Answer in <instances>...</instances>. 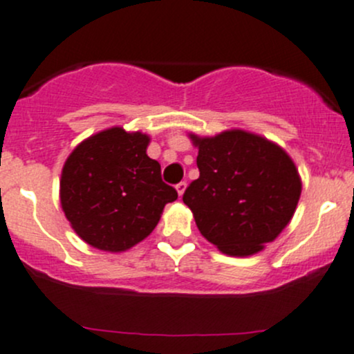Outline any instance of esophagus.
<instances>
[{"label": "esophagus", "instance_id": "1", "mask_svg": "<svg viewBox=\"0 0 354 354\" xmlns=\"http://www.w3.org/2000/svg\"><path fill=\"white\" fill-rule=\"evenodd\" d=\"M185 189H187V183H185V181H181V183L176 185V192H178V195H180V196H183Z\"/></svg>", "mask_w": 354, "mask_h": 354}]
</instances>
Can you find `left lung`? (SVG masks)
<instances>
[{
  "label": "left lung",
  "mask_w": 354,
  "mask_h": 354,
  "mask_svg": "<svg viewBox=\"0 0 354 354\" xmlns=\"http://www.w3.org/2000/svg\"><path fill=\"white\" fill-rule=\"evenodd\" d=\"M188 137L198 149L200 178L187 188L183 202L200 234L227 256L263 251L290 224L302 193L293 159L248 130Z\"/></svg>",
  "instance_id": "obj_1"
}]
</instances>
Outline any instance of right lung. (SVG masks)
Here are the masks:
<instances>
[{
  "mask_svg": "<svg viewBox=\"0 0 354 354\" xmlns=\"http://www.w3.org/2000/svg\"><path fill=\"white\" fill-rule=\"evenodd\" d=\"M151 137L110 127L77 144L61 173V207L84 243L122 252L154 230L176 189L147 156Z\"/></svg>",
  "mask_w": 354,
  "mask_h": 354,
  "instance_id": "add662e5",
  "label": "right lung"
}]
</instances>
